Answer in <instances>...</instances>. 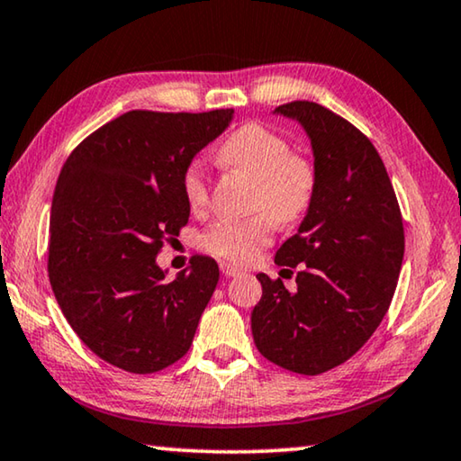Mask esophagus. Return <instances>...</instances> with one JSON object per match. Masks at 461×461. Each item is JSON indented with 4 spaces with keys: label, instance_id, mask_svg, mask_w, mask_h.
<instances>
[{
    "label": "esophagus",
    "instance_id": "34e87169",
    "mask_svg": "<svg viewBox=\"0 0 461 461\" xmlns=\"http://www.w3.org/2000/svg\"><path fill=\"white\" fill-rule=\"evenodd\" d=\"M220 270H222V275H224L226 278L241 275V270H239L237 266H230V264H220Z\"/></svg>",
    "mask_w": 461,
    "mask_h": 461
}]
</instances>
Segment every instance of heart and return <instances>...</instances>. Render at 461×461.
Returning a JSON list of instances; mask_svg holds the SVG:
<instances>
[{
	"instance_id": "1",
	"label": "heart",
	"mask_w": 461,
	"mask_h": 461,
	"mask_svg": "<svg viewBox=\"0 0 461 461\" xmlns=\"http://www.w3.org/2000/svg\"><path fill=\"white\" fill-rule=\"evenodd\" d=\"M218 159L256 183V208L268 210L237 222H218L202 237L203 249L230 262H247L272 241L275 217L280 224L295 222L310 208L316 172L305 158L293 156L289 143L262 124H245L220 145ZM185 197L193 210L208 203V181L199 164H191L183 176Z\"/></svg>"
}]
</instances>
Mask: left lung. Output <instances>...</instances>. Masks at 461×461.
I'll return each instance as SVG.
<instances>
[{
  "label": "left lung",
  "instance_id": "8db88e82",
  "mask_svg": "<svg viewBox=\"0 0 461 461\" xmlns=\"http://www.w3.org/2000/svg\"><path fill=\"white\" fill-rule=\"evenodd\" d=\"M272 114L308 135L316 189L275 256L278 266H299L297 289L258 275L251 332L266 359L313 376L347 362L378 329L402 270L403 222L383 159L356 126L312 102Z\"/></svg>",
  "mask_w": 461,
  "mask_h": 461
}]
</instances>
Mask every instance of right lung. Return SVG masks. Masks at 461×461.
<instances>
[{
    "mask_svg": "<svg viewBox=\"0 0 461 461\" xmlns=\"http://www.w3.org/2000/svg\"><path fill=\"white\" fill-rule=\"evenodd\" d=\"M232 118L235 110L126 112L86 137L59 172L50 283L81 341L112 366L149 375L189 351L218 264L195 256L166 280L156 258L189 220L186 168Z\"/></svg>",
    "mask_w": 461,
    "mask_h": 461,
    "instance_id": "obj_1",
    "label": "right lung"
}]
</instances>
